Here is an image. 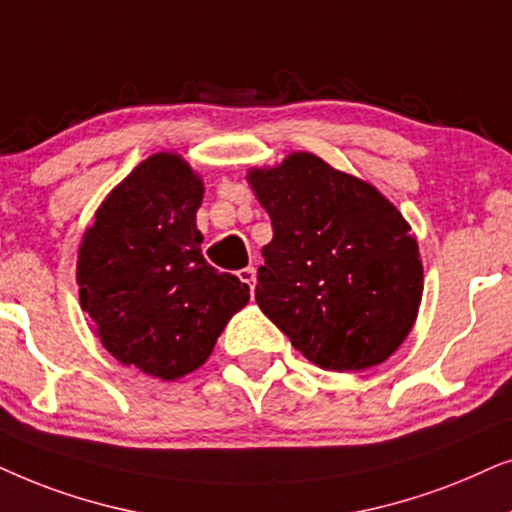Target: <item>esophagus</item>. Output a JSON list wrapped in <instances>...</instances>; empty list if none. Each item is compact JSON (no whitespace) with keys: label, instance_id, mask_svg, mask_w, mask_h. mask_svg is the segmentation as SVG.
<instances>
[{"label":"esophagus","instance_id":"1","mask_svg":"<svg viewBox=\"0 0 512 512\" xmlns=\"http://www.w3.org/2000/svg\"><path fill=\"white\" fill-rule=\"evenodd\" d=\"M238 278H241V283H245L250 288V295H252V288H255V267H245L238 271Z\"/></svg>","mask_w":512,"mask_h":512}]
</instances>
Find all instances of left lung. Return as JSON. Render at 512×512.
<instances>
[{
  "mask_svg": "<svg viewBox=\"0 0 512 512\" xmlns=\"http://www.w3.org/2000/svg\"><path fill=\"white\" fill-rule=\"evenodd\" d=\"M248 180L274 227L257 271L260 309L323 370L384 363L410 335L424 290L405 217L372 185L306 152Z\"/></svg>",
  "mask_w": 512,
  "mask_h": 512,
  "instance_id": "left-lung-1",
  "label": "left lung"
}]
</instances>
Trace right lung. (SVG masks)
I'll use <instances>...</instances> for the list:
<instances>
[{"instance_id":"add662e5","label":"right lung","mask_w":512,"mask_h":512,"mask_svg":"<svg viewBox=\"0 0 512 512\" xmlns=\"http://www.w3.org/2000/svg\"><path fill=\"white\" fill-rule=\"evenodd\" d=\"M203 182L154 154L107 196L79 248L81 309L119 363L177 379L206 363L248 285L201 255Z\"/></svg>"}]
</instances>
